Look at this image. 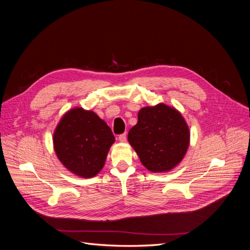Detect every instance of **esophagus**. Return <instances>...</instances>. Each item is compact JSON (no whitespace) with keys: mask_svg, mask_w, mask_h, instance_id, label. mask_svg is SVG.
Returning <instances> with one entry per match:
<instances>
[{"mask_svg":"<svg viewBox=\"0 0 250 250\" xmlns=\"http://www.w3.org/2000/svg\"><path fill=\"white\" fill-rule=\"evenodd\" d=\"M127 140V134L126 133H123V134H120L119 135V141L122 142V143H125Z\"/></svg>","mask_w":250,"mask_h":250,"instance_id":"esophagus-1","label":"esophagus"}]
</instances>
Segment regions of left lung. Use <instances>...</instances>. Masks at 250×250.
Returning <instances> with one entry per match:
<instances>
[{
	"label": "left lung",
	"instance_id": "1",
	"mask_svg": "<svg viewBox=\"0 0 250 250\" xmlns=\"http://www.w3.org/2000/svg\"><path fill=\"white\" fill-rule=\"evenodd\" d=\"M138 123L128 133V142L141 163L151 172L173 169L183 160L190 142V132L180 113L165 104L144 107Z\"/></svg>",
	"mask_w": 250,
	"mask_h": 250
}]
</instances>
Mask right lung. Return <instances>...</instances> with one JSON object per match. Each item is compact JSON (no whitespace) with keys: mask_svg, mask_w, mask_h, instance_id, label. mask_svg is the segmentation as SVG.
I'll return each mask as SVG.
<instances>
[{"mask_svg":"<svg viewBox=\"0 0 250 250\" xmlns=\"http://www.w3.org/2000/svg\"><path fill=\"white\" fill-rule=\"evenodd\" d=\"M53 142L64 167L76 175L88 178L103 168L115 137L108 125L95 112L74 108L60 120Z\"/></svg>","mask_w":250,"mask_h":250,"instance_id":"right-lung-1","label":"right lung"}]
</instances>
